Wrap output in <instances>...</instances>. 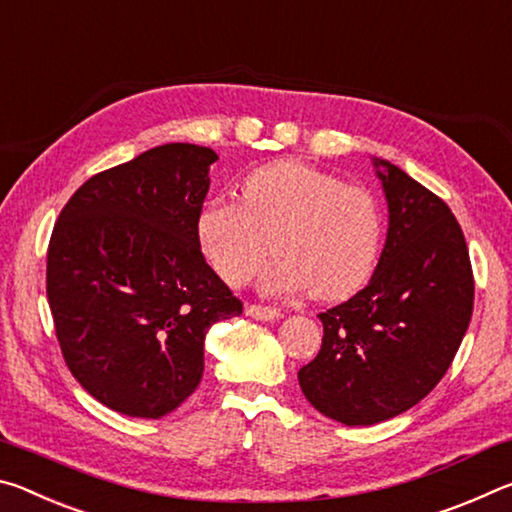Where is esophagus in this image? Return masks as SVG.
<instances>
[{
	"instance_id": "34e87169",
	"label": "esophagus",
	"mask_w": 512,
	"mask_h": 512,
	"mask_svg": "<svg viewBox=\"0 0 512 512\" xmlns=\"http://www.w3.org/2000/svg\"><path fill=\"white\" fill-rule=\"evenodd\" d=\"M246 316L255 318V320H277L282 314L273 307H262V305H248L246 307Z\"/></svg>"
}]
</instances>
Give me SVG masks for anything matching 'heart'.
I'll list each match as a JSON object with an SVG mask.
<instances>
[{
	"label": "heart",
	"mask_w": 512,
	"mask_h": 512,
	"mask_svg": "<svg viewBox=\"0 0 512 512\" xmlns=\"http://www.w3.org/2000/svg\"><path fill=\"white\" fill-rule=\"evenodd\" d=\"M271 239L266 293L311 289L318 300H343L375 271L384 216L368 189L296 160L255 169L241 183V203L212 198L196 216L198 248L232 287L259 271Z\"/></svg>",
	"instance_id": "1"
}]
</instances>
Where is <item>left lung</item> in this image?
Segmentation results:
<instances>
[{"mask_svg":"<svg viewBox=\"0 0 512 512\" xmlns=\"http://www.w3.org/2000/svg\"><path fill=\"white\" fill-rule=\"evenodd\" d=\"M388 232L366 289L318 314L323 345L298 372L309 404L348 427L409 411L452 366L472 318L474 277L456 216L388 160L372 158Z\"/></svg>","mask_w":512,"mask_h":512,"instance_id":"left-lung-1","label":"left lung"}]
</instances>
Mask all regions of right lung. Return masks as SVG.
I'll use <instances>...</instances> for the list:
<instances>
[{
    "label": "right lung",
    "instance_id": "1",
    "mask_svg": "<svg viewBox=\"0 0 512 512\" xmlns=\"http://www.w3.org/2000/svg\"><path fill=\"white\" fill-rule=\"evenodd\" d=\"M212 149L164 144L92 176L54 225L47 298L67 368L108 409L158 420L201 384L205 334L241 314L196 216Z\"/></svg>",
    "mask_w": 512,
    "mask_h": 512
}]
</instances>
